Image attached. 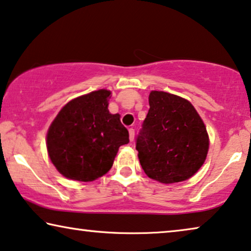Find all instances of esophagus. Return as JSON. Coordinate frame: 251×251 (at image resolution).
<instances>
[{"label":"esophagus","instance_id":"1","mask_svg":"<svg viewBox=\"0 0 251 251\" xmlns=\"http://www.w3.org/2000/svg\"><path fill=\"white\" fill-rule=\"evenodd\" d=\"M128 133H129V141L132 142V141L134 140V134H135V130H134L133 128H129Z\"/></svg>","mask_w":251,"mask_h":251}]
</instances>
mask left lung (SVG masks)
Segmentation results:
<instances>
[{
	"label": "left lung",
	"mask_w": 251,
	"mask_h": 251,
	"mask_svg": "<svg viewBox=\"0 0 251 251\" xmlns=\"http://www.w3.org/2000/svg\"><path fill=\"white\" fill-rule=\"evenodd\" d=\"M150 109L136 137L140 164L150 178L171 184L196 174L206 160V126L188 100L151 91Z\"/></svg>",
	"instance_id": "8db88e82"
}]
</instances>
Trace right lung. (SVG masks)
Returning <instances> with one entry per match:
<instances>
[{
  "label": "right lung",
  "mask_w": 251,
  "mask_h": 251,
  "mask_svg": "<svg viewBox=\"0 0 251 251\" xmlns=\"http://www.w3.org/2000/svg\"><path fill=\"white\" fill-rule=\"evenodd\" d=\"M111 92L99 90L69 101L47 135L49 157L60 174L80 182L109 172L121 146L129 142L121 116L108 110Z\"/></svg>",
  "instance_id": "1"
}]
</instances>
